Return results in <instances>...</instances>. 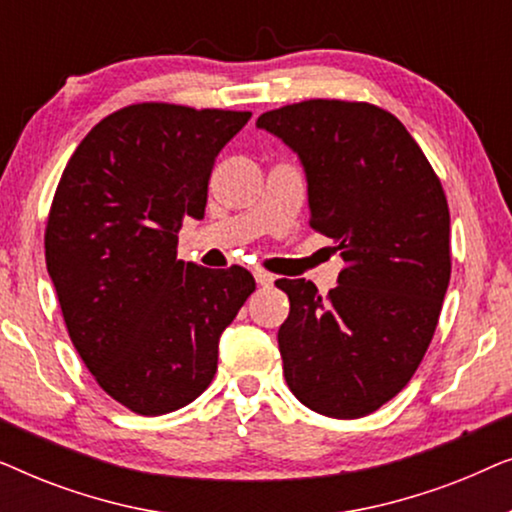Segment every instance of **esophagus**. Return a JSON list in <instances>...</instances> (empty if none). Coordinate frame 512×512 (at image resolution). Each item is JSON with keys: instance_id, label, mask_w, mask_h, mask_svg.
Returning <instances> with one entry per match:
<instances>
[{"instance_id": "34e87169", "label": "esophagus", "mask_w": 512, "mask_h": 512, "mask_svg": "<svg viewBox=\"0 0 512 512\" xmlns=\"http://www.w3.org/2000/svg\"><path fill=\"white\" fill-rule=\"evenodd\" d=\"M254 277H256L258 286H272V284H275V275H270V272H265V270H254Z\"/></svg>"}]
</instances>
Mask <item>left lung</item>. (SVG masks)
<instances>
[{
	"mask_svg": "<svg viewBox=\"0 0 512 512\" xmlns=\"http://www.w3.org/2000/svg\"><path fill=\"white\" fill-rule=\"evenodd\" d=\"M256 125L298 153L310 226L338 244V286L277 279L289 317L277 342L293 396L319 415L366 417L422 363L450 284V209L429 160L394 114L305 100Z\"/></svg>",
	"mask_w": 512,
	"mask_h": 512,
	"instance_id": "left-lung-1",
	"label": "left lung"
}]
</instances>
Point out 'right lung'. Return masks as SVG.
<instances>
[{"instance_id":"1","label":"right lung","mask_w":512,"mask_h":512,"mask_svg":"<svg viewBox=\"0 0 512 512\" xmlns=\"http://www.w3.org/2000/svg\"><path fill=\"white\" fill-rule=\"evenodd\" d=\"M249 111L130 104L102 118L62 172L46 223V268L76 352L137 415H165L209 387L219 338L256 289L240 265L177 258L202 219L223 146Z\"/></svg>"}]
</instances>
